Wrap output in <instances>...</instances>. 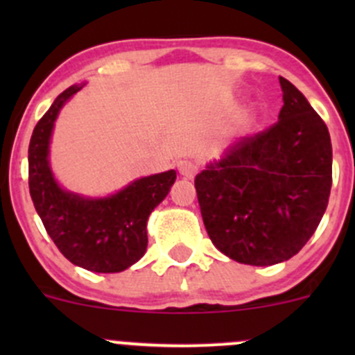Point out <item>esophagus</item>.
<instances>
[{
    "instance_id": "34e87169",
    "label": "esophagus",
    "mask_w": 355,
    "mask_h": 355,
    "mask_svg": "<svg viewBox=\"0 0 355 355\" xmlns=\"http://www.w3.org/2000/svg\"><path fill=\"white\" fill-rule=\"evenodd\" d=\"M177 168H178V173H180L184 178H194L196 173H198V166L189 159L178 161Z\"/></svg>"
}]
</instances>
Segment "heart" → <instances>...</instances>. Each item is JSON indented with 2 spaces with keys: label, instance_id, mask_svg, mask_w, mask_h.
I'll use <instances>...</instances> for the list:
<instances>
[{
  "label": "heart",
  "instance_id": "obj_1",
  "mask_svg": "<svg viewBox=\"0 0 355 355\" xmlns=\"http://www.w3.org/2000/svg\"><path fill=\"white\" fill-rule=\"evenodd\" d=\"M245 123V121H241V127H242V125H244Z\"/></svg>",
  "mask_w": 355,
  "mask_h": 355
}]
</instances>
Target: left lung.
Returning <instances> with one entry per match:
<instances>
[{"label":"left lung","mask_w":355,"mask_h":355,"mask_svg":"<svg viewBox=\"0 0 355 355\" xmlns=\"http://www.w3.org/2000/svg\"><path fill=\"white\" fill-rule=\"evenodd\" d=\"M278 121L230 146L196 177L204 227L230 259L271 266L316 232L331 189V141L302 92L280 77Z\"/></svg>","instance_id":"obj_1"}]
</instances>
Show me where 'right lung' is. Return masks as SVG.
Here are the masks:
<instances>
[{"label":"right lung","mask_w":355,"mask_h":355,"mask_svg":"<svg viewBox=\"0 0 355 355\" xmlns=\"http://www.w3.org/2000/svg\"><path fill=\"white\" fill-rule=\"evenodd\" d=\"M85 84L63 91L37 121L28 144V189L35 211L60 252L94 273H120L148 249V218L170 192L177 171L142 177L108 198H85L62 189L49 164L55 121Z\"/></svg>","instance_id":"add662e5"}]
</instances>
